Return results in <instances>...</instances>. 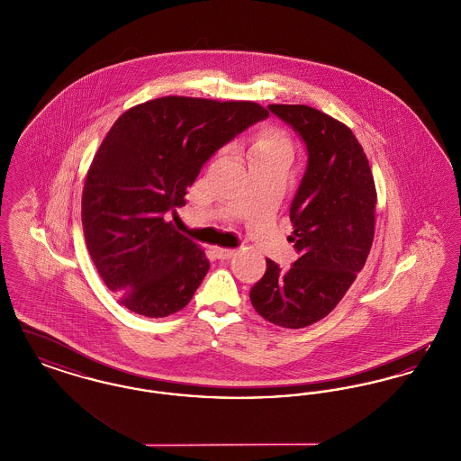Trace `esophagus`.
Segmentation results:
<instances>
[{
    "label": "esophagus",
    "mask_w": 461,
    "mask_h": 461,
    "mask_svg": "<svg viewBox=\"0 0 461 461\" xmlns=\"http://www.w3.org/2000/svg\"><path fill=\"white\" fill-rule=\"evenodd\" d=\"M214 252H216L218 259H222V261L231 259V258H235V256H237V250H233V249H222V247H216V249H214Z\"/></svg>",
    "instance_id": "34e87169"
}]
</instances>
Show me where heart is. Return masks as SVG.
Segmentation results:
<instances>
[{"label":"heart","instance_id":"heart-1","mask_svg":"<svg viewBox=\"0 0 461 461\" xmlns=\"http://www.w3.org/2000/svg\"><path fill=\"white\" fill-rule=\"evenodd\" d=\"M266 154L292 155V143L284 132L275 131V130L263 131L258 136L256 143L252 145L250 157Z\"/></svg>","mask_w":461,"mask_h":461}]
</instances>
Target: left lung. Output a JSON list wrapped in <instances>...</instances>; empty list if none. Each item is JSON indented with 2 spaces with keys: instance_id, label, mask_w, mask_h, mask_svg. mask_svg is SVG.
Wrapping results in <instances>:
<instances>
[{
  "instance_id": "8db88e82",
  "label": "left lung",
  "mask_w": 461,
  "mask_h": 461,
  "mask_svg": "<svg viewBox=\"0 0 461 461\" xmlns=\"http://www.w3.org/2000/svg\"><path fill=\"white\" fill-rule=\"evenodd\" d=\"M267 109L306 143V173L290 205L288 240L299 259L288 269L266 259L250 303L273 325L304 329L340 303L366 263L375 233V181L346 124L307 105Z\"/></svg>"
}]
</instances>
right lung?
Wrapping results in <instances>:
<instances>
[{
    "mask_svg": "<svg viewBox=\"0 0 461 461\" xmlns=\"http://www.w3.org/2000/svg\"><path fill=\"white\" fill-rule=\"evenodd\" d=\"M267 115L254 102L164 96L113 122L89 166L81 218L89 256L121 304L164 318L192 301L209 259L166 214L186 203L221 147Z\"/></svg>",
    "mask_w": 461,
    "mask_h": 461,
    "instance_id": "right-lung-1",
    "label": "right lung"
}]
</instances>
